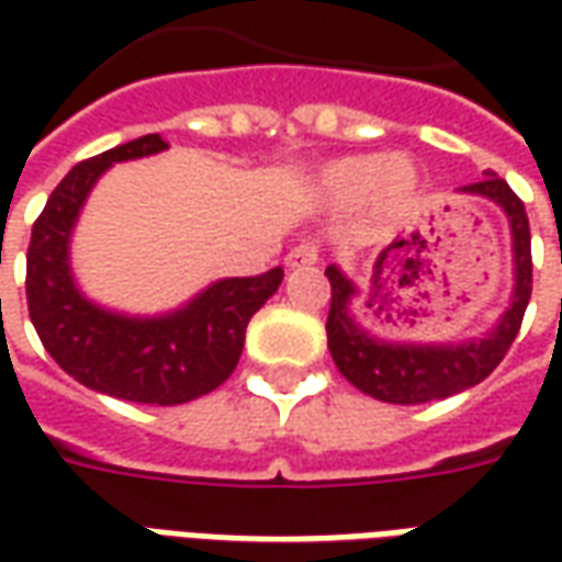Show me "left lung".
I'll use <instances>...</instances> for the list:
<instances>
[{"label": "left lung", "instance_id": "left-lung-1", "mask_svg": "<svg viewBox=\"0 0 562 562\" xmlns=\"http://www.w3.org/2000/svg\"><path fill=\"white\" fill-rule=\"evenodd\" d=\"M168 149L159 135L128 140L80 161L56 186L32 225L26 252V304L42 346L80 385L120 401H195L232 376L244 352L246 322L273 294L270 273L222 277L159 316L104 310L71 277L68 244L83 201L114 161Z\"/></svg>", "mask_w": 562, "mask_h": 562}]
</instances>
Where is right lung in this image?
<instances>
[{"label":"right lung","mask_w":562,"mask_h":562,"mask_svg":"<svg viewBox=\"0 0 562 562\" xmlns=\"http://www.w3.org/2000/svg\"><path fill=\"white\" fill-rule=\"evenodd\" d=\"M470 192L496 201L506 210L512 225V252H515V294L508 313L499 318V325L491 337L479 342H460V346H422V342H394L379 340L373 328L391 322L385 310V297L376 301V294L361 297L352 280H346L340 270H328L330 280V313H328V349L334 355V364L355 389H361L370 397L385 403H413L442 401L458 391L479 385L494 370L503 355L515 340L520 328V318L527 310L532 289V256H530V222L524 213L520 198L508 189L506 180L496 173H484L482 183L470 186ZM397 246H403V240ZM391 249V246H389ZM389 249L373 265V289L379 273L389 265ZM401 261V258H397ZM413 270V261H406ZM394 270V268H391ZM413 273H403L401 285H413ZM382 289V285H379Z\"/></svg>","instance_id":"obj_1"}]
</instances>
